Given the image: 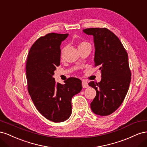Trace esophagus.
<instances>
[{
	"mask_svg": "<svg viewBox=\"0 0 147 147\" xmlns=\"http://www.w3.org/2000/svg\"><path fill=\"white\" fill-rule=\"evenodd\" d=\"M82 86L83 88H86L89 86L88 83L86 80H83L82 81Z\"/></svg>",
	"mask_w": 147,
	"mask_h": 147,
	"instance_id": "1",
	"label": "esophagus"
}]
</instances>
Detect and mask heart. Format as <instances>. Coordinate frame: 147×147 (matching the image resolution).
Listing matches in <instances>:
<instances>
[{
    "label": "heart",
    "mask_w": 147,
    "mask_h": 147,
    "mask_svg": "<svg viewBox=\"0 0 147 147\" xmlns=\"http://www.w3.org/2000/svg\"><path fill=\"white\" fill-rule=\"evenodd\" d=\"M90 43L86 42H80L79 44H78V49L79 48H83V47H85L86 46H90ZM65 50V47H63V48H62L61 50V56H63V53Z\"/></svg>",
    "instance_id": "1"
}]
</instances>
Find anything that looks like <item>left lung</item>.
<instances>
[{"mask_svg":"<svg viewBox=\"0 0 147 147\" xmlns=\"http://www.w3.org/2000/svg\"><path fill=\"white\" fill-rule=\"evenodd\" d=\"M83 32L94 37V65L102 73L99 83H88L96 91L91 108L95 114L107 116L119 108L129 87L128 55L118 37L107 28H88Z\"/></svg>","mask_w":147,"mask_h":147,"instance_id":"obj_1","label":"left lung"}]
</instances>
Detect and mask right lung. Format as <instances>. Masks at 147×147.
Wrapping results in <instances>:
<instances>
[{"mask_svg":"<svg viewBox=\"0 0 147 147\" xmlns=\"http://www.w3.org/2000/svg\"><path fill=\"white\" fill-rule=\"evenodd\" d=\"M68 34L49 33L31 47L26 61L28 89L34 104L44 117L55 123L67 119L72 113V97L81 91L80 80L70 77L64 84L53 75L60 65L61 42Z\"/></svg>","mask_w":147,"mask_h":147,"instance_id":"obj_1","label":"right lung"}]
</instances>
